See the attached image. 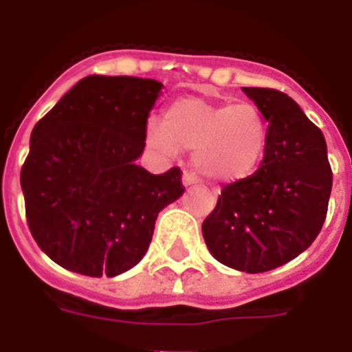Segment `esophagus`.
Masks as SVG:
<instances>
[{"instance_id":"1","label":"esophagus","mask_w":352,"mask_h":352,"mask_svg":"<svg viewBox=\"0 0 352 352\" xmlns=\"http://www.w3.org/2000/svg\"><path fill=\"white\" fill-rule=\"evenodd\" d=\"M195 182H197V177L193 175L192 171H184V173H182V184H184V186H192Z\"/></svg>"}]
</instances>
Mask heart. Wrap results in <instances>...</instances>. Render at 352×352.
Here are the masks:
<instances>
[{
	"label": "heart",
	"mask_w": 352,
	"mask_h": 352,
	"mask_svg": "<svg viewBox=\"0 0 352 352\" xmlns=\"http://www.w3.org/2000/svg\"><path fill=\"white\" fill-rule=\"evenodd\" d=\"M146 140L166 157L193 151V166L214 182L232 184L259 168L268 146V126L250 102H210L199 96L177 98L164 124L148 122Z\"/></svg>",
	"instance_id": "heart-1"
}]
</instances>
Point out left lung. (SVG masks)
I'll return each mask as SVG.
<instances>
[{"instance_id": "obj_1", "label": "left lung", "mask_w": 352, "mask_h": 352, "mask_svg": "<svg viewBox=\"0 0 352 352\" xmlns=\"http://www.w3.org/2000/svg\"><path fill=\"white\" fill-rule=\"evenodd\" d=\"M268 122V146L250 177L223 188L203 223L212 256L241 272L278 268L322 230L333 188L323 133L289 95L243 87Z\"/></svg>"}]
</instances>
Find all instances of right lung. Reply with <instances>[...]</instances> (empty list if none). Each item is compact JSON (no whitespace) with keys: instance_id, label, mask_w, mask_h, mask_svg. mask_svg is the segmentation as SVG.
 Instances as JSON below:
<instances>
[{"instance_id":"1","label":"right lung","mask_w":352,"mask_h":352,"mask_svg":"<svg viewBox=\"0 0 352 352\" xmlns=\"http://www.w3.org/2000/svg\"><path fill=\"white\" fill-rule=\"evenodd\" d=\"M164 85L91 74L30 133L21 190L30 234L60 267L91 278L133 268L157 215L184 193L181 170L153 175L137 159Z\"/></svg>"}]
</instances>
